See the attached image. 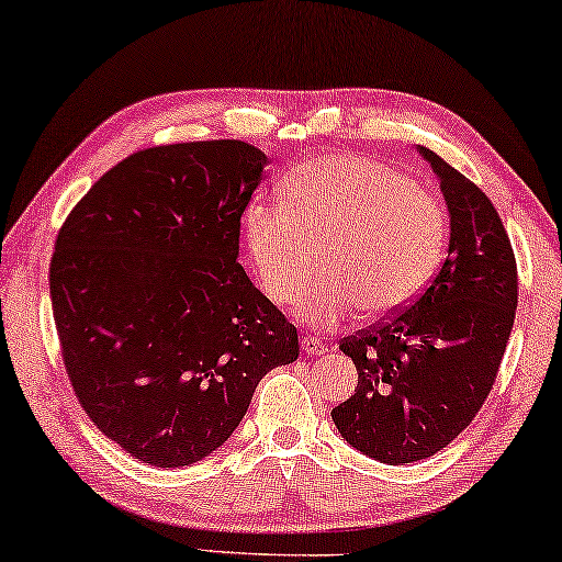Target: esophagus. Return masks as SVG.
<instances>
[{
    "label": "esophagus",
    "mask_w": 562,
    "mask_h": 562,
    "mask_svg": "<svg viewBox=\"0 0 562 562\" xmlns=\"http://www.w3.org/2000/svg\"><path fill=\"white\" fill-rule=\"evenodd\" d=\"M301 347H304V351L311 353V357H318V353L326 351L324 341L316 339V336H304V339H301Z\"/></svg>",
    "instance_id": "1"
}]
</instances>
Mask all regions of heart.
<instances>
[{"instance_id":"1","label":"heart","mask_w":562,"mask_h":562,"mask_svg":"<svg viewBox=\"0 0 562 562\" xmlns=\"http://www.w3.org/2000/svg\"><path fill=\"white\" fill-rule=\"evenodd\" d=\"M286 205L256 203L246 244L276 304H289L323 251L325 279L299 297V316L331 329L364 306L390 316L409 306L447 248V211L407 172L361 155H324L283 186Z\"/></svg>"}]
</instances>
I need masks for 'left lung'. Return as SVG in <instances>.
<instances>
[{
	"mask_svg": "<svg viewBox=\"0 0 562 562\" xmlns=\"http://www.w3.org/2000/svg\"><path fill=\"white\" fill-rule=\"evenodd\" d=\"M450 211L442 269L407 308L347 336L359 384L331 409L341 437L386 464L427 460L470 425L497 379L517 308V263L490 198L417 148Z\"/></svg>",
	"mask_w": 562,
	"mask_h": 562,
	"instance_id": "1",
	"label": "left lung"
}]
</instances>
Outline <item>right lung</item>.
Wrapping results in <instances>:
<instances>
[{
    "instance_id": "1",
    "label": "right lung",
    "mask_w": 562,
    "mask_h": 562,
    "mask_svg": "<svg viewBox=\"0 0 562 562\" xmlns=\"http://www.w3.org/2000/svg\"><path fill=\"white\" fill-rule=\"evenodd\" d=\"M266 162L244 140L137 150L57 233L49 296L77 402L153 468L218 450L266 371L299 359L296 326L236 261Z\"/></svg>"
}]
</instances>
